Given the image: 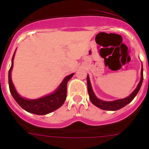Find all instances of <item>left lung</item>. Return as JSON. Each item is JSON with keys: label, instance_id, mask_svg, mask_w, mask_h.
Segmentation results:
<instances>
[{"label": "left lung", "instance_id": "left-lung-1", "mask_svg": "<svg viewBox=\"0 0 149 149\" xmlns=\"http://www.w3.org/2000/svg\"><path fill=\"white\" fill-rule=\"evenodd\" d=\"M87 87H88V93H89V99H90L91 102L95 105V106L98 107V108L101 109V110H117L119 109L122 108L127 104H128L134 98L135 96L137 95L138 92H139V89L141 87L142 84H143V69L142 68L141 70V79L139 81V84L137 85L136 88L134 89V91L131 93L129 96H127V98H122V99L116 100V101H105L103 100L98 99L95 95L94 92L93 90V88L91 86L90 81H89V77L87 75Z\"/></svg>", "mask_w": 149, "mask_h": 149}]
</instances>
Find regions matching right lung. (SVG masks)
Returning a JSON list of instances; mask_svg holds the SVG:
<instances>
[{
	"label": "right lung",
	"instance_id": "1",
	"mask_svg": "<svg viewBox=\"0 0 149 149\" xmlns=\"http://www.w3.org/2000/svg\"><path fill=\"white\" fill-rule=\"evenodd\" d=\"M14 56H15V53L12 58V65L9 70L8 78H9V86H10V93L17 103L26 111L31 113L36 114V115H45V114L54 111L56 109L60 108L65 102V98H66L67 83L72 78L74 74H71L70 75L65 77L63 82L60 84L59 87L52 94L44 96L42 98H38V99L24 98L18 94L11 79V72L13 67Z\"/></svg>",
	"mask_w": 149,
	"mask_h": 149
}]
</instances>
